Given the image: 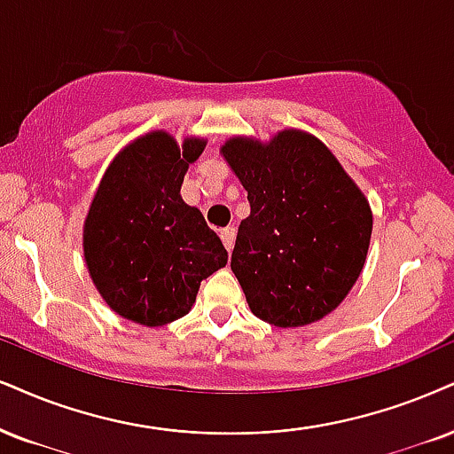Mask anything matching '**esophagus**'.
Instances as JSON below:
<instances>
[{"mask_svg": "<svg viewBox=\"0 0 454 454\" xmlns=\"http://www.w3.org/2000/svg\"><path fill=\"white\" fill-rule=\"evenodd\" d=\"M221 239H223V244H225L227 253H231L233 244H236V229H233V227L221 229Z\"/></svg>", "mask_w": 454, "mask_h": 454, "instance_id": "1", "label": "esophagus"}]
</instances>
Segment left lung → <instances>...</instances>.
<instances>
[{
	"instance_id": "left-lung-1",
	"label": "left lung",
	"mask_w": 454,
	"mask_h": 454,
	"mask_svg": "<svg viewBox=\"0 0 454 454\" xmlns=\"http://www.w3.org/2000/svg\"><path fill=\"white\" fill-rule=\"evenodd\" d=\"M223 155L248 192L231 270L256 317L305 326L339 307L360 276L372 212L356 183L311 134L270 145L231 138Z\"/></svg>"
}]
</instances>
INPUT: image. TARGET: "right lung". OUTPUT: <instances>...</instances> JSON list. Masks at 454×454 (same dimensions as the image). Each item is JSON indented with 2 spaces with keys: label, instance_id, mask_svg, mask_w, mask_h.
I'll use <instances>...</instances> for the list:
<instances>
[{
  "label": "right lung",
  "instance_id": "obj_1",
  "mask_svg": "<svg viewBox=\"0 0 454 454\" xmlns=\"http://www.w3.org/2000/svg\"><path fill=\"white\" fill-rule=\"evenodd\" d=\"M201 151L200 138L181 151L166 132H151L117 155L94 195L83 256L100 296L126 320H178L201 279L227 265L225 246L181 198L184 170Z\"/></svg>",
  "mask_w": 454,
  "mask_h": 454
}]
</instances>
